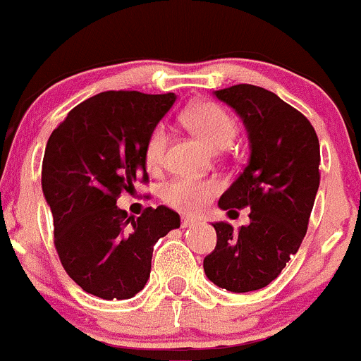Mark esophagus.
Returning a JSON list of instances; mask_svg holds the SVG:
<instances>
[{
    "label": "esophagus",
    "mask_w": 361,
    "mask_h": 361,
    "mask_svg": "<svg viewBox=\"0 0 361 361\" xmlns=\"http://www.w3.org/2000/svg\"><path fill=\"white\" fill-rule=\"evenodd\" d=\"M195 224H198V221H196V219H192V217H189V215H184V217L180 219L182 228H191V226H195Z\"/></svg>",
    "instance_id": "esophagus-1"
}]
</instances>
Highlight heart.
Returning <instances> with one entry per match:
<instances>
[{"instance_id":"obj_1","label":"heart","mask_w":361,"mask_h":361,"mask_svg":"<svg viewBox=\"0 0 361 361\" xmlns=\"http://www.w3.org/2000/svg\"><path fill=\"white\" fill-rule=\"evenodd\" d=\"M184 123L214 149L231 144L236 135V121L222 106L215 102H200L184 113ZM166 128L156 126L144 146V161L151 172L161 169L166 149ZM221 191L217 179H189L177 177L163 188L161 196L166 205L188 214H198Z\"/></svg>"}]
</instances>
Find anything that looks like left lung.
Masks as SVG:
<instances>
[{"label":"left lung","mask_w":361,"mask_h":361,"mask_svg":"<svg viewBox=\"0 0 361 361\" xmlns=\"http://www.w3.org/2000/svg\"><path fill=\"white\" fill-rule=\"evenodd\" d=\"M214 94L240 114L250 140V159L219 207L250 208V224L233 231L215 222L217 245L203 269L229 292L259 290L280 276L306 236L319 185L318 135L300 111L266 88L241 83Z\"/></svg>","instance_id":"obj_1"}]
</instances>
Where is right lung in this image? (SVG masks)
<instances>
[{"label": "right lung", "instance_id": "right-lung-1", "mask_svg": "<svg viewBox=\"0 0 361 361\" xmlns=\"http://www.w3.org/2000/svg\"><path fill=\"white\" fill-rule=\"evenodd\" d=\"M176 99L102 92L73 107L47 142L42 185L55 250L66 273L100 299L142 290L154 243L180 226L179 214L166 207H147L137 219L116 207L121 192L149 182L144 146Z\"/></svg>", "mask_w": 361, "mask_h": 361}]
</instances>
